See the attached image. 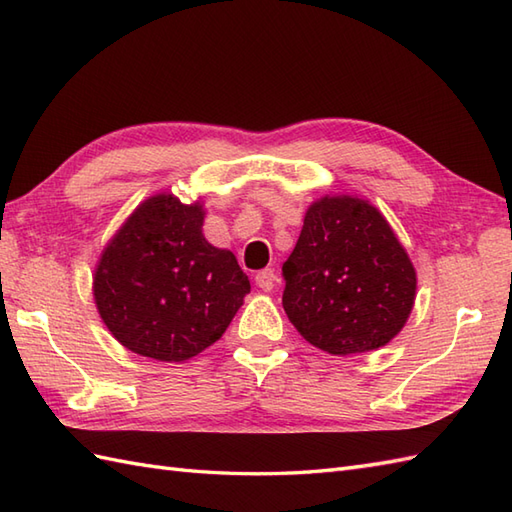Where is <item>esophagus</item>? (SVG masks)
Returning a JSON list of instances; mask_svg holds the SVG:
<instances>
[{
  "label": "esophagus",
  "instance_id": "34e87169",
  "mask_svg": "<svg viewBox=\"0 0 512 512\" xmlns=\"http://www.w3.org/2000/svg\"><path fill=\"white\" fill-rule=\"evenodd\" d=\"M275 281H277V275H275V270H272V268L259 270L257 275H255V283H257L259 288L264 290V292H270L272 288H275Z\"/></svg>",
  "mask_w": 512,
  "mask_h": 512
}]
</instances>
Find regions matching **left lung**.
Instances as JSON below:
<instances>
[{
  "label": "left lung",
  "instance_id": "1",
  "mask_svg": "<svg viewBox=\"0 0 512 512\" xmlns=\"http://www.w3.org/2000/svg\"><path fill=\"white\" fill-rule=\"evenodd\" d=\"M283 279L290 323L331 355L384 347L406 325L417 294L406 248L382 213L353 196L310 205Z\"/></svg>",
  "mask_w": 512,
  "mask_h": 512
}]
</instances>
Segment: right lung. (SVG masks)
<instances>
[{"label":"right lung","mask_w":512,"mask_h":512,"mask_svg":"<svg viewBox=\"0 0 512 512\" xmlns=\"http://www.w3.org/2000/svg\"><path fill=\"white\" fill-rule=\"evenodd\" d=\"M200 202L157 194L106 244L93 299L117 342L159 362H183L220 340L251 292L231 251L202 235Z\"/></svg>","instance_id":"obj_1"}]
</instances>
